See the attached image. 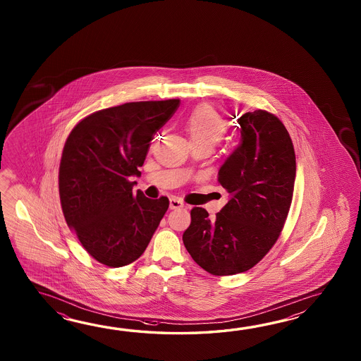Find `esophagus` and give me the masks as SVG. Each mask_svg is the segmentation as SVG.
<instances>
[{"label":"esophagus","instance_id":"obj_1","mask_svg":"<svg viewBox=\"0 0 361 361\" xmlns=\"http://www.w3.org/2000/svg\"><path fill=\"white\" fill-rule=\"evenodd\" d=\"M169 207L170 209H180V207H184V202L178 197H170Z\"/></svg>","mask_w":361,"mask_h":361}]
</instances>
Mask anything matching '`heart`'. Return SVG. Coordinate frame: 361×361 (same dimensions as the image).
Listing matches in <instances>:
<instances>
[{"instance_id": "b5f03b06", "label": "heart", "mask_w": 361, "mask_h": 361, "mask_svg": "<svg viewBox=\"0 0 361 361\" xmlns=\"http://www.w3.org/2000/svg\"><path fill=\"white\" fill-rule=\"evenodd\" d=\"M183 129L192 147L214 148L224 137L227 123L212 106L202 104L184 120Z\"/></svg>"}]
</instances>
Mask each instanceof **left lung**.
Here are the masks:
<instances>
[{"label": "left lung", "mask_w": 361, "mask_h": 361, "mask_svg": "<svg viewBox=\"0 0 361 361\" xmlns=\"http://www.w3.org/2000/svg\"><path fill=\"white\" fill-rule=\"evenodd\" d=\"M241 142L218 173L228 202L209 218L191 210L183 244L192 259L215 276L254 267L284 228L295 180V154L284 123L263 109L238 118Z\"/></svg>", "instance_id": "1"}]
</instances>
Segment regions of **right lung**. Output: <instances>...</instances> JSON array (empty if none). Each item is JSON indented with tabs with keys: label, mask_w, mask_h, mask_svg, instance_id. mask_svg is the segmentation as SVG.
<instances>
[{
	"label": "right lung",
	"mask_w": 361,
	"mask_h": 361,
	"mask_svg": "<svg viewBox=\"0 0 361 361\" xmlns=\"http://www.w3.org/2000/svg\"><path fill=\"white\" fill-rule=\"evenodd\" d=\"M179 99L130 102L86 116L69 133L59 165L61 210L85 250L108 267L137 261L169 199L133 193L151 140Z\"/></svg>",
	"instance_id": "add662e5"
}]
</instances>
